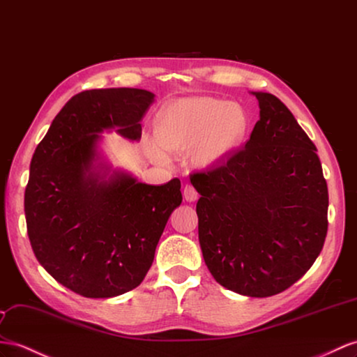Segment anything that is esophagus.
<instances>
[{"mask_svg": "<svg viewBox=\"0 0 357 357\" xmlns=\"http://www.w3.org/2000/svg\"><path fill=\"white\" fill-rule=\"evenodd\" d=\"M184 197L187 202H195V200L199 199V193L196 191V188L193 185L187 184L185 188H184Z\"/></svg>", "mask_w": 357, "mask_h": 357, "instance_id": "1", "label": "esophagus"}]
</instances>
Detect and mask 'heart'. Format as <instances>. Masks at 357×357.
I'll list each match as a JSON object with an SVG mask.
<instances>
[{
	"label": "heart",
	"mask_w": 357,
	"mask_h": 357,
	"mask_svg": "<svg viewBox=\"0 0 357 357\" xmlns=\"http://www.w3.org/2000/svg\"><path fill=\"white\" fill-rule=\"evenodd\" d=\"M245 109L220 98H182L161 109L157 135L144 140L149 157L158 162L170 151L190 149V160L197 167H213L240 148L249 131Z\"/></svg>",
	"instance_id": "1"
}]
</instances>
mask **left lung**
Here are the masks:
<instances>
[{"mask_svg": "<svg viewBox=\"0 0 357 357\" xmlns=\"http://www.w3.org/2000/svg\"><path fill=\"white\" fill-rule=\"evenodd\" d=\"M259 121L222 166L191 175L199 243L222 287L270 297L312 267L327 234L328 193L317 148L279 98L252 91Z\"/></svg>", "mask_w": 357, "mask_h": 357, "instance_id": "8db88e82", "label": "left lung"}]
</instances>
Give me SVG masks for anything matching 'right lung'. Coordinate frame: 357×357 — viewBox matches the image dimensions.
I'll list each match as a JSON object with an SVG mask.
<instances>
[{"label": "right lung", "mask_w": 357, "mask_h": 357, "mask_svg": "<svg viewBox=\"0 0 357 357\" xmlns=\"http://www.w3.org/2000/svg\"><path fill=\"white\" fill-rule=\"evenodd\" d=\"M153 99L142 89L81 91L33 153L24 199L33 252L54 279L83 297H116L139 287L182 202L178 178L143 184L113 170L99 151L104 131L140 140Z\"/></svg>", "instance_id": "right-lung-1"}]
</instances>
